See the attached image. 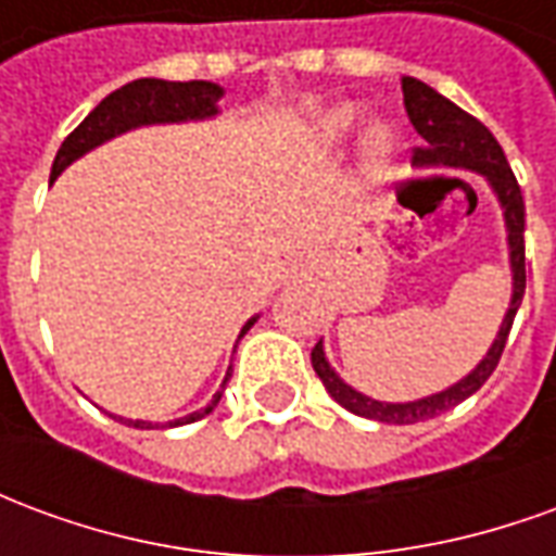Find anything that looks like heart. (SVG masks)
I'll list each match as a JSON object with an SVG mask.
<instances>
[{
    "label": "heart",
    "instance_id": "obj_1",
    "mask_svg": "<svg viewBox=\"0 0 556 556\" xmlns=\"http://www.w3.org/2000/svg\"><path fill=\"white\" fill-rule=\"evenodd\" d=\"M361 106L354 103H339L333 110H327L318 122H315V142L321 148H333L357 130L361 125ZM396 154V130L384 122H378L366 130L363 137V163L369 172L387 169V163Z\"/></svg>",
    "mask_w": 556,
    "mask_h": 556
}]
</instances>
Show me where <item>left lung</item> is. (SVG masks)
Masks as SVG:
<instances>
[{
    "label": "left lung",
    "instance_id": "obj_1",
    "mask_svg": "<svg viewBox=\"0 0 556 556\" xmlns=\"http://www.w3.org/2000/svg\"><path fill=\"white\" fill-rule=\"evenodd\" d=\"M402 94H405V110L414 130L422 137V148L414 154V166L419 169H467L477 172L485 178L491 193L497 199L503 211V226H506V247H509V270H513V298L503 315L501 330L485 351V357L470 369V372L455 381L441 393L414 399V402H381L354 390L345 384L337 375V369L327 363L325 342H318L313 349V369L315 375L325 381L327 393L337 399L339 405L357 417L375 419V422H387V426H410L419 419H431L443 414V410L455 408L458 402L473 396L479 387L489 381L494 366L501 361L503 349H506V337L513 330V318L521 306L525 298V199H521V187L515 181L513 169L506 163V154L497 139L491 137V130L473 115H467L462 106L446 101L443 94L419 83L414 77L402 79Z\"/></svg>",
    "mask_w": 556,
    "mask_h": 556
}]
</instances>
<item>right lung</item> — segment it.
<instances>
[{"label":"right lung","mask_w":556,"mask_h":556,"mask_svg":"<svg viewBox=\"0 0 556 556\" xmlns=\"http://www.w3.org/2000/svg\"><path fill=\"white\" fill-rule=\"evenodd\" d=\"M226 91L217 83H207V79H190V83H169V79H134L122 89H115L113 94H106L94 110H91L79 127L71 137L62 142L59 154L53 160V172H50V184L62 175V172L79 160L83 154H89L103 142L122 137L127 130H137V127H151V125H181V122H205L219 113V98ZM258 321V315H253L247 325L241 327L238 339ZM231 369V366H229ZM231 372H226L223 384L214 393V399L207 402L205 408L193 410L187 417L169 419V422H148V419H125L134 429H175V426H187L195 419L207 417L211 410L217 408L223 390L229 384ZM113 417V414H110Z\"/></svg>","instance_id":"1"}]
</instances>
